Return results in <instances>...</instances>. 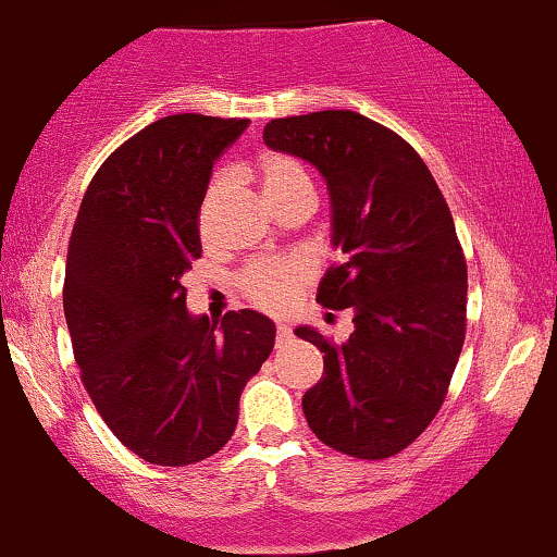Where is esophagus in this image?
I'll return each instance as SVG.
<instances>
[{
	"label": "esophagus",
	"mask_w": 557,
	"mask_h": 557,
	"mask_svg": "<svg viewBox=\"0 0 557 557\" xmlns=\"http://www.w3.org/2000/svg\"><path fill=\"white\" fill-rule=\"evenodd\" d=\"M292 336H294V333H292L289 325L278 323V329H276V342H278L281 346H284V344H289V342H292Z\"/></svg>",
	"instance_id": "obj_1"
}]
</instances>
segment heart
<instances>
[{
  "label": "heart",
  "mask_w": 557,
  "mask_h": 557,
  "mask_svg": "<svg viewBox=\"0 0 557 557\" xmlns=\"http://www.w3.org/2000/svg\"><path fill=\"white\" fill-rule=\"evenodd\" d=\"M258 182L263 189L265 200L273 208L281 206L284 200L294 198V195H312V182L310 174L305 172V166L297 159L286 153H268L263 156L258 166ZM224 187V180L215 176L208 200H213L215 195ZM312 276V268L302 258H289V260H263V263H255L247 268V273L242 276V289L247 297L260 307L268 310H281L292 302L294 292Z\"/></svg>",
  "instance_id": "obj_1"
}]
</instances>
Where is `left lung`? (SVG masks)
<instances>
[{
  "label": "left lung",
  "instance_id": "8db88e82",
  "mask_svg": "<svg viewBox=\"0 0 557 557\" xmlns=\"http://www.w3.org/2000/svg\"><path fill=\"white\" fill-rule=\"evenodd\" d=\"M268 148L318 169L331 195V245L344 260L318 302L355 312V333L323 351V377L302 396L325 446L388 459L424 433L446 398L467 333V260L446 198L404 137L357 111L271 120Z\"/></svg>",
  "mask_w": 557,
  "mask_h": 557
}]
</instances>
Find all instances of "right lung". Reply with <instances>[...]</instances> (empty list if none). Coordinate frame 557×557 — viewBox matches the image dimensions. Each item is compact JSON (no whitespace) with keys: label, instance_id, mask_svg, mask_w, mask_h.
Returning <instances> with one entry per match:
<instances>
[{"label":"right lung","instance_id":"1","mask_svg":"<svg viewBox=\"0 0 557 557\" xmlns=\"http://www.w3.org/2000/svg\"><path fill=\"white\" fill-rule=\"evenodd\" d=\"M250 120L172 114L101 163L77 211L64 318L90 401L133 454L187 467L221 450L239 396L276 342L255 310L187 312L182 276L200 258L198 211L213 163Z\"/></svg>","mask_w":557,"mask_h":557}]
</instances>
